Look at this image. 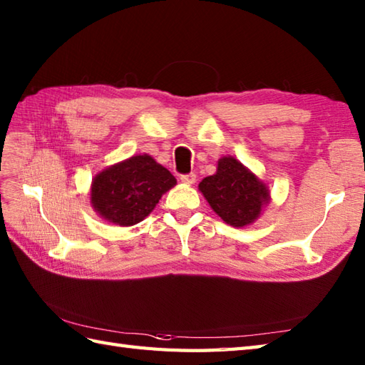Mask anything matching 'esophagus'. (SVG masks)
Listing matches in <instances>:
<instances>
[{"instance_id":"esophagus-1","label":"esophagus","mask_w":365,"mask_h":365,"mask_svg":"<svg viewBox=\"0 0 365 365\" xmlns=\"http://www.w3.org/2000/svg\"><path fill=\"white\" fill-rule=\"evenodd\" d=\"M180 180H182L183 183H187V185H192V183L196 182V174H195V173L182 174V175H180Z\"/></svg>"}]
</instances>
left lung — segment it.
I'll return each instance as SVG.
<instances>
[{"label":"left lung","mask_w":365,"mask_h":365,"mask_svg":"<svg viewBox=\"0 0 365 365\" xmlns=\"http://www.w3.org/2000/svg\"><path fill=\"white\" fill-rule=\"evenodd\" d=\"M199 190L221 220L234 227H243L257 220L269 199L265 185L232 157L221 158L216 174L205 177L199 183Z\"/></svg>","instance_id":"8db88e82"}]
</instances>
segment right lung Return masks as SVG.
<instances>
[{"instance_id":"1","label":"right lung","mask_w":365,"mask_h":365,"mask_svg":"<svg viewBox=\"0 0 365 365\" xmlns=\"http://www.w3.org/2000/svg\"><path fill=\"white\" fill-rule=\"evenodd\" d=\"M175 183V177L149 155H136L100 173L92 182L91 200L102 218L133 226Z\"/></svg>"}]
</instances>
